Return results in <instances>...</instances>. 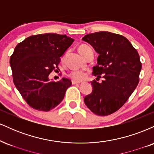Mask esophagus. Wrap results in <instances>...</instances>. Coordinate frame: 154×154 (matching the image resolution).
<instances>
[{
    "label": "esophagus",
    "instance_id": "esophagus-1",
    "mask_svg": "<svg viewBox=\"0 0 154 154\" xmlns=\"http://www.w3.org/2000/svg\"><path fill=\"white\" fill-rule=\"evenodd\" d=\"M72 85H77V84H79L80 82H78V81H75V80H72Z\"/></svg>",
    "mask_w": 154,
    "mask_h": 154
}]
</instances>
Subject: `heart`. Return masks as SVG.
<instances>
[{"instance_id":"heart-1","label":"heart","mask_w":154,"mask_h":154,"mask_svg":"<svg viewBox=\"0 0 154 154\" xmlns=\"http://www.w3.org/2000/svg\"><path fill=\"white\" fill-rule=\"evenodd\" d=\"M88 46L86 45H81L79 47L78 50L79 51H82L84 50L85 48H88ZM70 76H71V77L72 79H75V80H82L85 77V75L84 73L82 72H79V71H75V72H72L71 74H70Z\"/></svg>"}]
</instances>
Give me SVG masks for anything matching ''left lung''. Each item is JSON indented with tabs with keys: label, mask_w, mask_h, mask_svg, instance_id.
Instances as JSON below:
<instances>
[{
	"label": "left lung",
	"mask_w": 154,
	"mask_h": 154,
	"mask_svg": "<svg viewBox=\"0 0 154 154\" xmlns=\"http://www.w3.org/2000/svg\"><path fill=\"white\" fill-rule=\"evenodd\" d=\"M82 40L99 55L93 75L104 78L100 83L91 82L93 91L85 97V103L96 115H109L122 106L138 84L139 54L125 37L109 32L88 34Z\"/></svg>",
	"instance_id": "left-lung-1"
}]
</instances>
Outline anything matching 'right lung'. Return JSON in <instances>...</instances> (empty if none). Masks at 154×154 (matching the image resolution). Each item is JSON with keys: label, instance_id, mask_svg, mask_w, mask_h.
Returning <instances> with one entry per match:
<instances>
[{"label": "right lung", "instance_id": "add662e5", "mask_svg": "<svg viewBox=\"0 0 154 154\" xmlns=\"http://www.w3.org/2000/svg\"><path fill=\"white\" fill-rule=\"evenodd\" d=\"M74 40L66 35L45 33L28 37L16 46L10 58L13 81L29 106L48 111L63 99L71 80L63 77L54 82L48 75L59 69L61 57Z\"/></svg>", "mask_w": 154, "mask_h": 154}]
</instances>
